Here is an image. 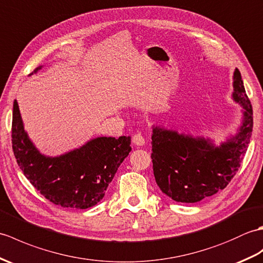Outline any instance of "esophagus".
<instances>
[{"label":"esophagus","instance_id":"1","mask_svg":"<svg viewBox=\"0 0 263 263\" xmlns=\"http://www.w3.org/2000/svg\"><path fill=\"white\" fill-rule=\"evenodd\" d=\"M133 143L136 145V146H143L145 144V139L142 136V134H135V135L133 136Z\"/></svg>","mask_w":263,"mask_h":263}]
</instances>
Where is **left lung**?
I'll list each match as a JSON object with an SVG mask.
<instances>
[{
  "mask_svg": "<svg viewBox=\"0 0 263 263\" xmlns=\"http://www.w3.org/2000/svg\"><path fill=\"white\" fill-rule=\"evenodd\" d=\"M233 99L243 108L235 136L215 146L211 139L153 127L152 162L157 185L179 202H198L226 188L241 165L253 128V110L241 73L234 71Z\"/></svg>",
  "mask_w": 263,
  "mask_h": 263,
  "instance_id": "1",
  "label": "left lung"
}]
</instances>
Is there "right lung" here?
I'll list each match as a JSON object with an SVG mask.
<instances>
[{"label": "right lung", "instance_id": "1", "mask_svg": "<svg viewBox=\"0 0 263 263\" xmlns=\"http://www.w3.org/2000/svg\"><path fill=\"white\" fill-rule=\"evenodd\" d=\"M130 142V136L98 137L61 156H45L29 139L19 106L13 102L12 148L17 165L34 188L57 206L86 209L97 205L132 151Z\"/></svg>", "mask_w": 263, "mask_h": 263}]
</instances>
